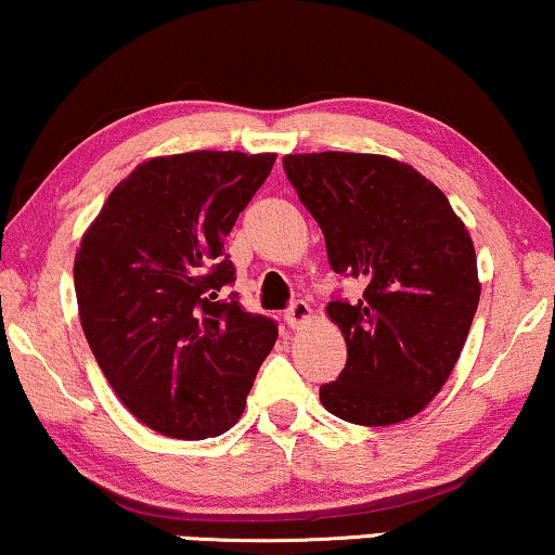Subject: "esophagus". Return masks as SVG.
<instances>
[{
    "instance_id": "1",
    "label": "esophagus",
    "mask_w": 555,
    "mask_h": 555,
    "mask_svg": "<svg viewBox=\"0 0 555 555\" xmlns=\"http://www.w3.org/2000/svg\"><path fill=\"white\" fill-rule=\"evenodd\" d=\"M309 319H311V306L306 304V300H293L288 311H285V324H288L291 330H298V326H304Z\"/></svg>"
}]
</instances>
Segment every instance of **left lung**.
<instances>
[{"label":"left lung","mask_w":555,"mask_h":555,"mask_svg":"<svg viewBox=\"0 0 555 555\" xmlns=\"http://www.w3.org/2000/svg\"><path fill=\"white\" fill-rule=\"evenodd\" d=\"M283 169L332 270L362 285L326 306L347 365L319 388L321 403L367 427L420 414L453 373L481 296L466 225L440 188L388 156L291 154Z\"/></svg>","instance_id":"8db88e82"}]
</instances>
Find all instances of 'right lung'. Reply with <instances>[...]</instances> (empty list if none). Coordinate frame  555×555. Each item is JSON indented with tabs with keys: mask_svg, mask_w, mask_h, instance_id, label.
<instances>
[{
	"mask_svg": "<svg viewBox=\"0 0 555 555\" xmlns=\"http://www.w3.org/2000/svg\"><path fill=\"white\" fill-rule=\"evenodd\" d=\"M275 154L190 152L139 164L74 262L94 360L135 420L177 440L234 427L278 321L244 311L223 238Z\"/></svg>",
	"mask_w": 555,
	"mask_h": 555,
	"instance_id": "obj_1",
	"label": "right lung"
}]
</instances>
